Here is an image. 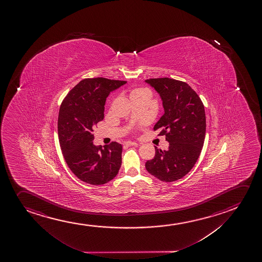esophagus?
<instances>
[{"label":"esophagus","mask_w":262,"mask_h":262,"mask_svg":"<svg viewBox=\"0 0 262 262\" xmlns=\"http://www.w3.org/2000/svg\"><path fill=\"white\" fill-rule=\"evenodd\" d=\"M125 145H126V146H135V145H137V143H135V142H126Z\"/></svg>","instance_id":"1"}]
</instances>
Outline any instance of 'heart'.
I'll return each mask as SVG.
<instances>
[{
    "label": "heart",
    "instance_id": "1",
    "mask_svg": "<svg viewBox=\"0 0 262 262\" xmlns=\"http://www.w3.org/2000/svg\"><path fill=\"white\" fill-rule=\"evenodd\" d=\"M143 90H145V89H143V88H139V89H135L134 91H132V93H131V95H133V94H136V93H139V92L143 91ZM130 95V96H131Z\"/></svg>",
    "mask_w": 262,
    "mask_h": 262
}]
</instances>
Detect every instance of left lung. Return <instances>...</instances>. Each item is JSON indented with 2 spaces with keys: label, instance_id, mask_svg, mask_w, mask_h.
I'll return each instance as SVG.
<instances>
[{
  "label": "left lung",
  "instance_id": "8db88e82",
  "mask_svg": "<svg viewBox=\"0 0 262 262\" xmlns=\"http://www.w3.org/2000/svg\"><path fill=\"white\" fill-rule=\"evenodd\" d=\"M160 94L164 114L154 130L166 136L167 150L155 147V156L145 168L161 181L173 182L185 177L193 168L203 149L206 116L203 101L192 88L168 77L145 80Z\"/></svg>",
  "mask_w": 262,
  "mask_h": 262
}]
</instances>
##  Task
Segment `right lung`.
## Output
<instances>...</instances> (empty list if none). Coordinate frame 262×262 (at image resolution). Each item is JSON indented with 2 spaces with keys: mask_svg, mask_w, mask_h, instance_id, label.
Here are the masks:
<instances>
[{
  "mask_svg": "<svg viewBox=\"0 0 262 262\" xmlns=\"http://www.w3.org/2000/svg\"><path fill=\"white\" fill-rule=\"evenodd\" d=\"M126 81L104 77L85 78L70 90L58 118L59 144L74 174L90 185H103L115 178L122 162V145L112 142L103 148L93 143L94 126L104 118L110 93Z\"/></svg>",
  "mask_w": 262,
  "mask_h": 262,
  "instance_id": "add662e5",
  "label": "right lung"
}]
</instances>
